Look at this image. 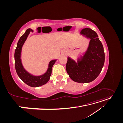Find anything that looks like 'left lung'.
<instances>
[{
	"instance_id": "obj_1",
	"label": "left lung",
	"mask_w": 123,
	"mask_h": 123,
	"mask_svg": "<svg viewBox=\"0 0 123 123\" xmlns=\"http://www.w3.org/2000/svg\"><path fill=\"white\" fill-rule=\"evenodd\" d=\"M80 34L90 38L88 49L77 62L68 57L66 71L70 79L80 83H88L96 79L101 72L105 62V53L101 42L95 31L85 28Z\"/></svg>"
}]
</instances>
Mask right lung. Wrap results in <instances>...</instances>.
Returning <instances> with one entry per match:
<instances>
[{
  "instance_id": "1",
  "label": "right lung",
  "mask_w": 123,
  "mask_h": 123,
  "mask_svg": "<svg viewBox=\"0 0 123 123\" xmlns=\"http://www.w3.org/2000/svg\"><path fill=\"white\" fill-rule=\"evenodd\" d=\"M30 32H33L31 29H27L23 35H22L17 43V47L15 51V67L18 76L25 83L30 87H37L43 86L48 83L49 80L52 73V69L56 59L50 61L47 72L43 75L34 76L30 74L26 71L22 65L20 59L21 52L23 44L27 39Z\"/></svg>"
}]
</instances>
